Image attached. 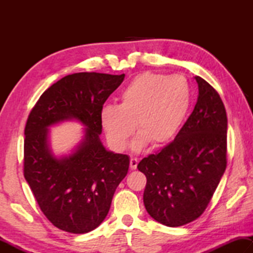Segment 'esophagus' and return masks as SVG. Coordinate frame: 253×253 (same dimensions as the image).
<instances>
[{
    "label": "esophagus",
    "instance_id": "esophagus-1",
    "mask_svg": "<svg viewBox=\"0 0 253 253\" xmlns=\"http://www.w3.org/2000/svg\"><path fill=\"white\" fill-rule=\"evenodd\" d=\"M137 164H138V160H137V158L131 157L130 158V169H137Z\"/></svg>",
    "mask_w": 253,
    "mask_h": 253
}]
</instances>
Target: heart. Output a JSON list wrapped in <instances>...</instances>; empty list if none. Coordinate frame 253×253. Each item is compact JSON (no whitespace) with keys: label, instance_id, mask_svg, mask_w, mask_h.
<instances>
[{"label":"heart","instance_id":"obj_1","mask_svg":"<svg viewBox=\"0 0 253 253\" xmlns=\"http://www.w3.org/2000/svg\"><path fill=\"white\" fill-rule=\"evenodd\" d=\"M191 104L186 79L179 75L165 76L144 72L136 76L119 96L118 106L100 110V125L115 151H124L135 132L136 152L152 143L162 146L175 138Z\"/></svg>","mask_w":253,"mask_h":253}]
</instances>
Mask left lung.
<instances>
[{
	"instance_id": "left-lung-1",
	"label": "left lung",
	"mask_w": 253,
	"mask_h": 253,
	"mask_svg": "<svg viewBox=\"0 0 253 253\" xmlns=\"http://www.w3.org/2000/svg\"><path fill=\"white\" fill-rule=\"evenodd\" d=\"M195 80L198 101L175 139L137 165L147 178L146 211L168 226L187 224L202 215L226 168L224 105L211 84L199 76Z\"/></svg>"
}]
</instances>
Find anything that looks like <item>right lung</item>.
Wrapping results in <instances>:
<instances>
[{"mask_svg": "<svg viewBox=\"0 0 253 253\" xmlns=\"http://www.w3.org/2000/svg\"><path fill=\"white\" fill-rule=\"evenodd\" d=\"M125 75L78 72L42 93L24 129V177L51 223L66 232L95 230L109 212L115 191L128 172L129 157L107 151L100 142V110ZM77 120L85 136L70 156L57 158L48 127Z\"/></svg>", "mask_w": 253, "mask_h": 253, "instance_id": "right-lung-1", "label": "right lung"}]
</instances>
